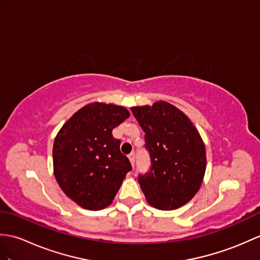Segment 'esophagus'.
I'll use <instances>...</instances> for the list:
<instances>
[{
    "instance_id": "obj_1",
    "label": "esophagus",
    "mask_w": 260,
    "mask_h": 260,
    "mask_svg": "<svg viewBox=\"0 0 260 260\" xmlns=\"http://www.w3.org/2000/svg\"><path fill=\"white\" fill-rule=\"evenodd\" d=\"M128 159H129V161H131L132 166H134V164H135V154H134V153L129 154V155H128Z\"/></svg>"
}]
</instances>
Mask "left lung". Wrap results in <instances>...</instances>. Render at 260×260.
I'll use <instances>...</instances> for the list:
<instances>
[{
  "instance_id": "1",
  "label": "left lung",
  "mask_w": 260,
  "mask_h": 260,
  "mask_svg": "<svg viewBox=\"0 0 260 260\" xmlns=\"http://www.w3.org/2000/svg\"><path fill=\"white\" fill-rule=\"evenodd\" d=\"M145 133L150 167L138 183L153 207L172 210L188 203L202 185L206 150L201 135L183 112L166 102L132 107Z\"/></svg>"
}]
</instances>
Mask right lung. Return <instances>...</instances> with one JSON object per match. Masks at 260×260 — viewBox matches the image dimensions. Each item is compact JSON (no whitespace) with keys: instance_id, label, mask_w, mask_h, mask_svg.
<instances>
[{"instance_id":"1","label":"right lung","mask_w":260,"mask_h":260,"mask_svg":"<svg viewBox=\"0 0 260 260\" xmlns=\"http://www.w3.org/2000/svg\"><path fill=\"white\" fill-rule=\"evenodd\" d=\"M129 117L123 106L92 103L66 122L54 141V175L71 199L89 210L111 205L132 165L112 131Z\"/></svg>"}]
</instances>
